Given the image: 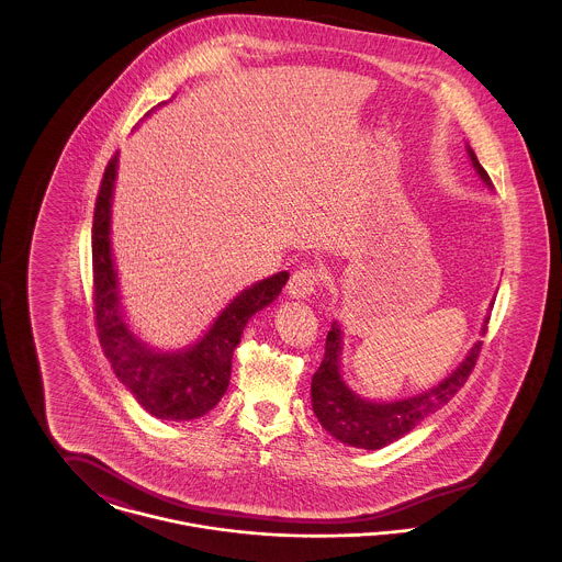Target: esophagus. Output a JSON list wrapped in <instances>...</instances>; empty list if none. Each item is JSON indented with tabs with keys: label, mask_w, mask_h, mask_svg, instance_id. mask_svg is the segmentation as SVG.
Masks as SVG:
<instances>
[{
	"label": "esophagus",
	"mask_w": 562,
	"mask_h": 562,
	"mask_svg": "<svg viewBox=\"0 0 562 562\" xmlns=\"http://www.w3.org/2000/svg\"><path fill=\"white\" fill-rule=\"evenodd\" d=\"M316 284H318L316 271L312 268H301L296 269L291 276V282H289L286 291L293 299H307L310 294L314 293Z\"/></svg>",
	"instance_id": "obj_1"
}]
</instances>
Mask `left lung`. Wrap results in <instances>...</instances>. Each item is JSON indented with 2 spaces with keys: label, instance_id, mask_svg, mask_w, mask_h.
<instances>
[{
  "label": "left lung",
  "instance_id": "8db88e82",
  "mask_svg": "<svg viewBox=\"0 0 562 562\" xmlns=\"http://www.w3.org/2000/svg\"><path fill=\"white\" fill-rule=\"evenodd\" d=\"M465 149L482 183L493 189V183L486 170L482 168L476 154L472 151V147L465 145ZM491 307H493V301L488 310ZM486 322H488V314L482 322L481 335L486 330ZM481 346L482 341H476L451 373L422 394H413L398 401H369L356 394L344 379L341 373L344 330L339 322L333 321L330 330L326 335L324 360L321 369L312 376L314 413L322 428L326 429L330 436H335L337 440H341L344 445L367 449V451L387 447L402 436H406L411 429L417 428L426 417L453 398L472 373Z\"/></svg>",
  "mask_w": 562,
  "mask_h": 562
}]
</instances>
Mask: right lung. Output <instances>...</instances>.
Instances as JSON below:
<instances>
[{
    "instance_id": "right-lung-1",
    "label": "right lung",
    "mask_w": 562,
    "mask_h": 562,
    "mask_svg": "<svg viewBox=\"0 0 562 562\" xmlns=\"http://www.w3.org/2000/svg\"><path fill=\"white\" fill-rule=\"evenodd\" d=\"M117 164L115 151L103 175L92 223L99 341L115 376L149 415L164 422H191L213 411L227 392L232 356L240 344L244 326L282 293V286L289 282V271H278L236 294L195 344L179 349L151 348L126 321L117 286V269L111 250V202Z\"/></svg>"
}]
</instances>
